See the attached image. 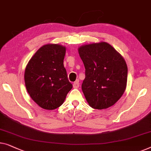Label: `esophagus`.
Returning <instances> with one entry per match:
<instances>
[{"label": "esophagus", "mask_w": 151, "mask_h": 151, "mask_svg": "<svg viewBox=\"0 0 151 151\" xmlns=\"http://www.w3.org/2000/svg\"><path fill=\"white\" fill-rule=\"evenodd\" d=\"M73 86L74 88H78V87L80 86V83H79V81H76V82H75L73 83Z\"/></svg>", "instance_id": "34e87169"}]
</instances>
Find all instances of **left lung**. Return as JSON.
I'll list each match as a JSON object with an SVG mask.
<instances>
[{"label": "left lung", "instance_id": "obj_1", "mask_svg": "<svg viewBox=\"0 0 151 151\" xmlns=\"http://www.w3.org/2000/svg\"><path fill=\"white\" fill-rule=\"evenodd\" d=\"M78 52L85 67L82 89L89 106L98 110L113 106L126 88L128 70L123 56L106 42L82 45Z\"/></svg>", "mask_w": 151, "mask_h": 151}]
</instances>
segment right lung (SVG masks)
<instances>
[{"label":"right lung","mask_w":151,"mask_h":151,"mask_svg":"<svg viewBox=\"0 0 151 151\" xmlns=\"http://www.w3.org/2000/svg\"><path fill=\"white\" fill-rule=\"evenodd\" d=\"M65 52L63 45H45L36 52L26 67L24 80L28 93L45 110L60 107L73 86L63 65Z\"/></svg>","instance_id":"1"}]
</instances>
